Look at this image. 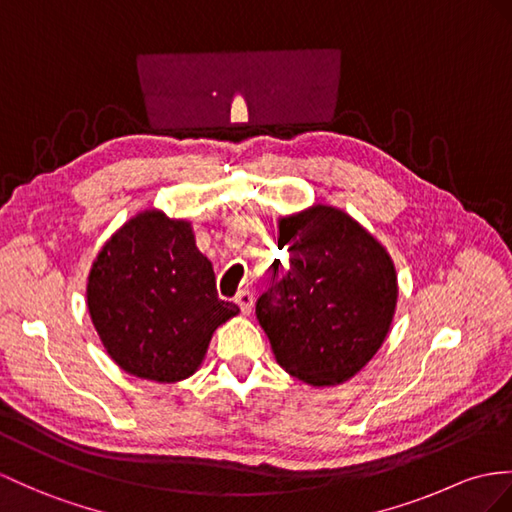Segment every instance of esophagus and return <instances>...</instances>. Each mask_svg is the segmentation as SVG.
I'll use <instances>...</instances> for the list:
<instances>
[{
  "instance_id": "1",
  "label": "esophagus",
  "mask_w": 512,
  "mask_h": 512,
  "mask_svg": "<svg viewBox=\"0 0 512 512\" xmlns=\"http://www.w3.org/2000/svg\"><path fill=\"white\" fill-rule=\"evenodd\" d=\"M234 302L239 304L243 315H249V313H252V308H254V295L249 293V291H241L239 295H236Z\"/></svg>"
}]
</instances>
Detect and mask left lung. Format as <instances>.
<instances>
[{
	"instance_id": "obj_1",
	"label": "left lung",
	"mask_w": 512,
	"mask_h": 512,
	"mask_svg": "<svg viewBox=\"0 0 512 512\" xmlns=\"http://www.w3.org/2000/svg\"><path fill=\"white\" fill-rule=\"evenodd\" d=\"M278 230L289 271L256 304L273 356L310 386L352 380L391 330L393 260L376 236L334 206L280 217Z\"/></svg>"
}]
</instances>
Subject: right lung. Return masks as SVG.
I'll list each match as a JSON object with an SVG mask.
<instances>
[{
  "instance_id": "1",
  "label": "right lung",
  "mask_w": 512,
  "mask_h": 512,
  "mask_svg": "<svg viewBox=\"0 0 512 512\" xmlns=\"http://www.w3.org/2000/svg\"><path fill=\"white\" fill-rule=\"evenodd\" d=\"M86 306L108 356L130 376L173 384L204 363L210 339L239 306L217 297L213 263L191 221L149 208L99 249Z\"/></svg>"
}]
</instances>
